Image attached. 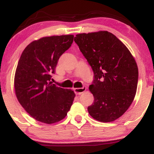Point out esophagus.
I'll use <instances>...</instances> for the list:
<instances>
[{"instance_id":"esophagus-1","label":"esophagus","mask_w":154,"mask_h":154,"mask_svg":"<svg viewBox=\"0 0 154 154\" xmlns=\"http://www.w3.org/2000/svg\"><path fill=\"white\" fill-rule=\"evenodd\" d=\"M86 91V87L85 86H83L82 88H74V91L76 94L80 95L81 93H84Z\"/></svg>"}]
</instances>
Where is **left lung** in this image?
Listing matches in <instances>:
<instances>
[{"label":"left lung","instance_id":"8db88e82","mask_svg":"<svg viewBox=\"0 0 154 154\" xmlns=\"http://www.w3.org/2000/svg\"><path fill=\"white\" fill-rule=\"evenodd\" d=\"M75 42L94 73L89 90L94 101L88 107L93 119L110 122L119 118L133 101L138 81L137 63L128 48L107 31L82 33Z\"/></svg>","mask_w":154,"mask_h":154}]
</instances>
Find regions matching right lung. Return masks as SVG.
Masks as SVG:
<instances>
[{
  "label": "right lung",
  "mask_w": 154,
  "mask_h": 154,
  "mask_svg": "<svg viewBox=\"0 0 154 154\" xmlns=\"http://www.w3.org/2000/svg\"><path fill=\"white\" fill-rule=\"evenodd\" d=\"M74 35L45 37L32 42L21 55L14 77L16 95L37 121L53 124L69 111L75 94L51 82L60 56L69 48Z\"/></svg>",
  "instance_id": "1"
}]
</instances>
